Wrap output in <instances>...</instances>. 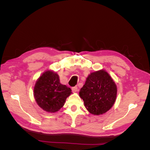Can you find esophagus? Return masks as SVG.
<instances>
[{
	"instance_id": "obj_1",
	"label": "esophagus",
	"mask_w": 150,
	"mask_h": 150,
	"mask_svg": "<svg viewBox=\"0 0 150 150\" xmlns=\"http://www.w3.org/2000/svg\"><path fill=\"white\" fill-rule=\"evenodd\" d=\"M72 92H73V93H76L78 91V87H77V86H74V87L72 88Z\"/></svg>"
}]
</instances>
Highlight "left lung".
<instances>
[{"mask_svg":"<svg viewBox=\"0 0 150 150\" xmlns=\"http://www.w3.org/2000/svg\"><path fill=\"white\" fill-rule=\"evenodd\" d=\"M116 94L115 83L104 70L91 72L79 92L86 108L94 115H102L110 110L116 101Z\"/></svg>","mask_w":150,"mask_h":150,"instance_id":"left-lung-1","label":"left lung"}]
</instances>
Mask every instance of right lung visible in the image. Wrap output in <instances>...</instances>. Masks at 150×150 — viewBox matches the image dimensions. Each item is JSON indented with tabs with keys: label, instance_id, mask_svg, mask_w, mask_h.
<instances>
[{
	"label": "right lung",
	"instance_id": "add662e5",
	"mask_svg": "<svg viewBox=\"0 0 150 150\" xmlns=\"http://www.w3.org/2000/svg\"><path fill=\"white\" fill-rule=\"evenodd\" d=\"M71 93V88L61 84L58 74L52 71L44 72L36 81L34 88L35 101L43 110L49 112L59 110Z\"/></svg>",
	"mask_w": 150,
	"mask_h": 150
}]
</instances>
